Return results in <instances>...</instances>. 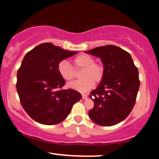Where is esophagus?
Instances as JSON below:
<instances>
[{
    "mask_svg": "<svg viewBox=\"0 0 159 159\" xmlns=\"http://www.w3.org/2000/svg\"><path fill=\"white\" fill-rule=\"evenodd\" d=\"M87 98V94H82V98L84 99H86Z\"/></svg>",
    "mask_w": 159,
    "mask_h": 159,
    "instance_id": "obj_1",
    "label": "esophagus"
}]
</instances>
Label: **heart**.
Masks as SVG:
<instances>
[{
    "instance_id": "b5f03b06",
    "label": "heart",
    "mask_w": 159,
    "mask_h": 159,
    "mask_svg": "<svg viewBox=\"0 0 159 159\" xmlns=\"http://www.w3.org/2000/svg\"><path fill=\"white\" fill-rule=\"evenodd\" d=\"M72 66L68 62L62 61L57 65V72L60 76L67 82H72L75 78V70L82 69L80 73L81 79L75 81L69 85L71 88L86 92L93 87L94 84H98L102 81L105 75V67L102 63L95 62L92 56L81 54L72 59Z\"/></svg>"
}]
</instances>
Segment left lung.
I'll use <instances>...</instances> for the list:
<instances>
[{
    "label": "left lung",
    "instance_id": "1",
    "mask_svg": "<svg viewBox=\"0 0 159 159\" xmlns=\"http://www.w3.org/2000/svg\"><path fill=\"white\" fill-rule=\"evenodd\" d=\"M101 58L105 75L90 97L94 106L89 116L95 123L111 126L129 116L136 102L140 87L138 69L129 52L116 45H107L85 52Z\"/></svg>",
    "mask_w": 159,
    "mask_h": 159
}]
</instances>
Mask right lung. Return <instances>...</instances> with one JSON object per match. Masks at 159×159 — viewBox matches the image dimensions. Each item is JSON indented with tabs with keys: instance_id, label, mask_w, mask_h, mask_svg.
<instances>
[{
	"instance_id": "add662e5",
	"label": "right lung",
	"mask_w": 159,
	"mask_h": 159,
	"mask_svg": "<svg viewBox=\"0 0 159 159\" xmlns=\"http://www.w3.org/2000/svg\"><path fill=\"white\" fill-rule=\"evenodd\" d=\"M77 53L47 43L25 54L18 69L16 90L24 110L37 123H61L81 98L78 91L62 89L66 81L57 72L60 62Z\"/></svg>"
}]
</instances>
